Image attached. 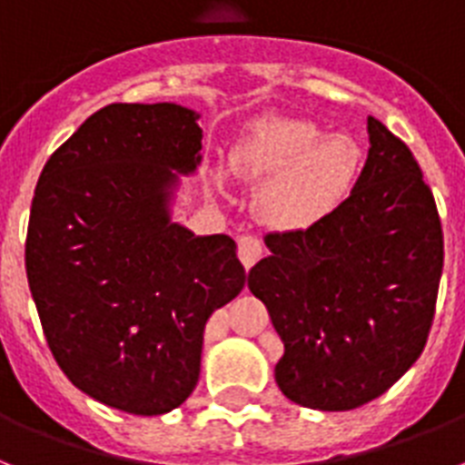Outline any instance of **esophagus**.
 <instances>
[{"label": "esophagus", "mask_w": 465, "mask_h": 465, "mask_svg": "<svg viewBox=\"0 0 465 465\" xmlns=\"http://www.w3.org/2000/svg\"><path fill=\"white\" fill-rule=\"evenodd\" d=\"M239 257L245 269H251L252 264L262 257V243L255 236H241L239 239Z\"/></svg>", "instance_id": "34e87169"}]
</instances>
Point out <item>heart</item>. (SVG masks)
I'll use <instances>...</instances> for the list:
<instances>
[{
	"mask_svg": "<svg viewBox=\"0 0 465 465\" xmlns=\"http://www.w3.org/2000/svg\"><path fill=\"white\" fill-rule=\"evenodd\" d=\"M229 165L236 177L262 184L257 213L264 224L276 232H307L350 198L361 170V148L310 120L272 115L245 132Z\"/></svg>",
	"mask_w": 465,
	"mask_h": 465,
	"instance_id": "obj_1",
	"label": "heart"
}]
</instances>
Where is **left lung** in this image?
<instances>
[{
    "mask_svg": "<svg viewBox=\"0 0 465 465\" xmlns=\"http://www.w3.org/2000/svg\"><path fill=\"white\" fill-rule=\"evenodd\" d=\"M369 155L352 193L307 232L269 233L248 274L283 357L291 401L350 411L383 395L423 352L444 241L435 198L407 143L366 118Z\"/></svg>",
    "mask_w": 465,
    "mask_h": 465,
    "instance_id": "8db88e82",
    "label": "left lung"
}]
</instances>
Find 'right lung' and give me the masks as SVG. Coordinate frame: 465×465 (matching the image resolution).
I'll use <instances>...</instances> for the list:
<instances>
[{"label": "right lung", "instance_id": "right-lung-1", "mask_svg": "<svg viewBox=\"0 0 465 465\" xmlns=\"http://www.w3.org/2000/svg\"><path fill=\"white\" fill-rule=\"evenodd\" d=\"M198 115L179 104H111L46 160L27 224L25 272L46 342L92 400L160 416L201 376L203 331L243 291L226 233L173 220L201 165Z\"/></svg>", "mask_w": 465, "mask_h": 465}]
</instances>
